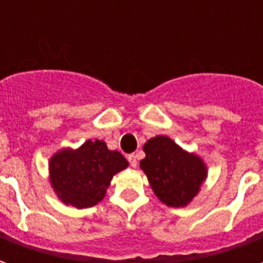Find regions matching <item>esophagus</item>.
<instances>
[{
	"label": "esophagus",
	"instance_id": "obj_1",
	"mask_svg": "<svg viewBox=\"0 0 263 263\" xmlns=\"http://www.w3.org/2000/svg\"><path fill=\"white\" fill-rule=\"evenodd\" d=\"M128 160H129V163H131L132 167H137V165H138L137 155H129V156H128Z\"/></svg>",
	"mask_w": 263,
	"mask_h": 263
}]
</instances>
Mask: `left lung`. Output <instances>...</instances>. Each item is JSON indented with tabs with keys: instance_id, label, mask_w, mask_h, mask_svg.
Returning a JSON list of instances; mask_svg holds the SVG:
<instances>
[{
	"instance_id": "1",
	"label": "left lung",
	"mask_w": 263,
	"mask_h": 263,
	"mask_svg": "<svg viewBox=\"0 0 263 263\" xmlns=\"http://www.w3.org/2000/svg\"><path fill=\"white\" fill-rule=\"evenodd\" d=\"M139 167L156 197L169 207H186L200 193L209 169L201 156L184 151L166 135H156L143 145Z\"/></svg>"
}]
</instances>
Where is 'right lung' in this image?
<instances>
[{"mask_svg":"<svg viewBox=\"0 0 263 263\" xmlns=\"http://www.w3.org/2000/svg\"><path fill=\"white\" fill-rule=\"evenodd\" d=\"M128 165L104 141L88 139L79 148H62L50 156L49 182L62 203L88 209L105 197L112 177Z\"/></svg>","mask_w":263,"mask_h":263,"instance_id":"obj_1","label":"right lung"}]
</instances>
